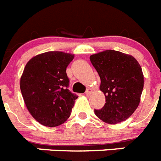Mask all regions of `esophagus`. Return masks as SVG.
I'll list each match as a JSON object with an SVG mask.
<instances>
[{
    "label": "esophagus",
    "mask_w": 161,
    "mask_h": 161,
    "mask_svg": "<svg viewBox=\"0 0 161 161\" xmlns=\"http://www.w3.org/2000/svg\"><path fill=\"white\" fill-rule=\"evenodd\" d=\"M92 90H93V89L88 88V89H87V90H86V95H90V94H91V92H92Z\"/></svg>",
    "instance_id": "obj_1"
}]
</instances>
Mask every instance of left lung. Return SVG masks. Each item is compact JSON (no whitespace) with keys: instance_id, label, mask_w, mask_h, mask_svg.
<instances>
[{"instance_id":"1","label":"left lung","mask_w":161,"mask_h":161,"mask_svg":"<svg viewBox=\"0 0 161 161\" xmlns=\"http://www.w3.org/2000/svg\"><path fill=\"white\" fill-rule=\"evenodd\" d=\"M100 77L99 89L105 95L102 109L95 110L108 124L125 121L137 108L144 86V76L134 57L115 50H105L90 57Z\"/></svg>"}]
</instances>
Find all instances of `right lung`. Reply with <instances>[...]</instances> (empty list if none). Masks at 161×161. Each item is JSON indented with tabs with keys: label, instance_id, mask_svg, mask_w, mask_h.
<instances>
[{
	"label": "right lung",
	"instance_id": "right-lung-1",
	"mask_svg": "<svg viewBox=\"0 0 161 161\" xmlns=\"http://www.w3.org/2000/svg\"><path fill=\"white\" fill-rule=\"evenodd\" d=\"M74 54L47 52L27 62L20 78L24 101L33 118L42 125L53 127L71 115L77 95L67 89L66 67Z\"/></svg>",
	"mask_w": 161,
	"mask_h": 161
}]
</instances>
